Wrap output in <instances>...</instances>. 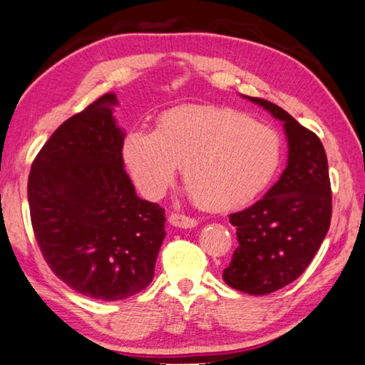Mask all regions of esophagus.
Wrapping results in <instances>:
<instances>
[{"label": "esophagus", "mask_w": 365, "mask_h": 365, "mask_svg": "<svg viewBox=\"0 0 365 365\" xmlns=\"http://www.w3.org/2000/svg\"><path fill=\"white\" fill-rule=\"evenodd\" d=\"M168 222L173 226H178V228H194L197 225L194 218H190L187 215H182V213H171Z\"/></svg>", "instance_id": "1"}]
</instances>
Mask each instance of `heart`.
<instances>
[{
	"instance_id": "heart-1",
	"label": "heart",
	"mask_w": 365,
	"mask_h": 365,
	"mask_svg": "<svg viewBox=\"0 0 365 365\" xmlns=\"http://www.w3.org/2000/svg\"><path fill=\"white\" fill-rule=\"evenodd\" d=\"M279 140L247 115L218 106H178L157 129L129 133L123 157L147 199L165 194L182 166V181L197 207L223 212L247 204L279 165Z\"/></svg>"
}]
</instances>
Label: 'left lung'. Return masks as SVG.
<instances>
[{
    "label": "left lung",
    "instance_id": "obj_1",
    "mask_svg": "<svg viewBox=\"0 0 365 365\" xmlns=\"http://www.w3.org/2000/svg\"><path fill=\"white\" fill-rule=\"evenodd\" d=\"M247 98L284 123L289 157L264 199L230 215L239 246L223 279L237 291L264 296L299 278L317 254L330 228L331 186L317 134L272 101Z\"/></svg>",
    "mask_w": 365,
    "mask_h": 365
}]
</instances>
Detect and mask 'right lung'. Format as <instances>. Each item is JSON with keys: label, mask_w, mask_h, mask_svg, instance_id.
I'll return each instance as SVG.
<instances>
[{"label": "right lung", "mask_w": 365, "mask_h": 365, "mask_svg": "<svg viewBox=\"0 0 365 365\" xmlns=\"http://www.w3.org/2000/svg\"><path fill=\"white\" fill-rule=\"evenodd\" d=\"M105 93L59 126L29 175L35 239L48 267L83 296L121 301L145 289L165 237V210L137 197L124 134Z\"/></svg>", "instance_id": "add662e5"}]
</instances>
